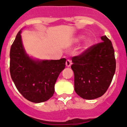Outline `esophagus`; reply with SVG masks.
<instances>
[{"label":"esophagus","mask_w":127,"mask_h":127,"mask_svg":"<svg viewBox=\"0 0 127 127\" xmlns=\"http://www.w3.org/2000/svg\"><path fill=\"white\" fill-rule=\"evenodd\" d=\"M71 64H72V63H71V60H66V66H67V67H70V66H71Z\"/></svg>","instance_id":"1"}]
</instances>
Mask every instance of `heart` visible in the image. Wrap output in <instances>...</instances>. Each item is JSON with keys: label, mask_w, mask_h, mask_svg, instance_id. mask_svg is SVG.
I'll list each match as a JSON object with an SVG mask.
<instances>
[{"label": "heart", "mask_w": 127, "mask_h": 127, "mask_svg": "<svg viewBox=\"0 0 127 127\" xmlns=\"http://www.w3.org/2000/svg\"><path fill=\"white\" fill-rule=\"evenodd\" d=\"M83 37H84V36H80L79 38H80V39H82ZM93 40L92 38H90V37L87 38V39L85 40V44L87 47H90V46H91L92 44H93Z\"/></svg>", "instance_id": "heart-1"}]
</instances>
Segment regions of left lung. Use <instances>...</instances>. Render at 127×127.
<instances>
[{
	"label": "left lung",
	"mask_w": 127,
	"mask_h": 127,
	"mask_svg": "<svg viewBox=\"0 0 127 127\" xmlns=\"http://www.w3.org/2000/svg\"><path fill=\"white\" fill-rule=\"evenodd\" d=\"M101 39L103 42L72 58L75 92L85 99H96L103 96L108 89L116 71L112 42L106 35Z\"/></svg>",
	"instance_id": "8db88e82"
}]
</instances>
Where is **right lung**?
I'll use <instances>...</instances> for the list:
<instances>
[{"instance_id": "1", "label": "right lung", "mask_w": 127, "mask_h": 127, "mask_svg": "<svg viewBox=\"0 0 127 127\" xmlns=\"http://www.w3.org/2000/svg\"><path fill=\"white\" fill-rule=\"evenodd\" d=\"M18 32L10 52V72L18 90L24 98L39 103L53 96L59 74L65 68V58L35 61L26 55Z\"/></svg>"}]
</instances>
